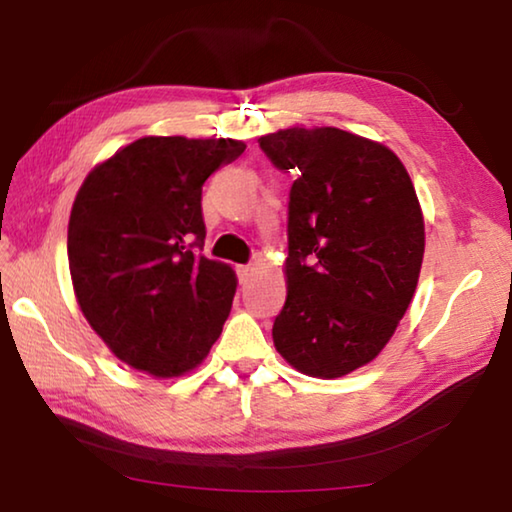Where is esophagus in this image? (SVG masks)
<instances>
[{
    "label": "esophagus",
    "mask_w": 512,
    "mask_h": 512,
    "mask_svg": "<svg viewBox=\"0 0 512 512\" xmlns=\"http://www.w3.org/2000/svg\"><path fill=\"white\" fill-rule=\"evenodd\" d=\"M253 273H255V266L253 264H241V266H237V275H239V282L241 284H246L250 277H253Z\"/></svg>",
    "instance_id": "34e87169"
}]
</instances>
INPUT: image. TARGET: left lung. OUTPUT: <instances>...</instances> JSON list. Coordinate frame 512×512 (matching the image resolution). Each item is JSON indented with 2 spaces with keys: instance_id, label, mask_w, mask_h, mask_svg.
<instances>
[{
  "instance_id": "obj_1",
  "label": "left lung",
  "mask_w": 512,
  "mask_h": 512,
  "mask_svg": "<svg viewBox=\"0 0 512 512\" xmlns=\"http://www.w3.org/2000/svg\"><path fill=\"white\" fill-rule=\"evenodd\" d=\"M289 192L287 302L273 323L277 352L311 377L366 366L391 339L418 287L424 221L404 164L339 128L259 137Z\"/></svg>"
}]
</instances>
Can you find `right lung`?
<instances>
[{
    "label": "right lung",
    "instance_id": "1",
    "mask_svg": "<svg viewBox=\"0 0 512 512\" xmlns=\"http://www.w3.org/2000/svg\"><path fill=\"white\" fill-rule=\"evenodd\" d=\"M244 149L237 140L142 137L76 194L67 230L76 298L128 366L183 375L219 339L237 277L201 253L203 185Z\"/></svg>",
    "mask_w": 512,
    "mask_h": 512
}]
</instances>
